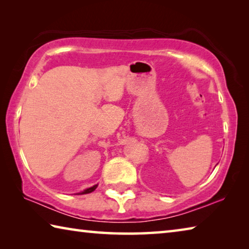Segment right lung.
I'll return each instance as SVG.
<instances>
[{
	"instance_id": "1",
	"label": "right lung",
	"mask_w": 249,
	"mask_h": 249,
	"mask_svg": "<svg viewBox=\"0 0 249 249\" xmlns=\"http://www.w3.org/2000/svg\"><path fill=\"white\" fill-rule=\"evenodd\" d=\"M97 186L98 185H94L93 187H90V188H87V189H85V190H83V191H81V193H77L76 195H86V194H90V193H93V191L97 188Z\"/></svg>"
}]
</instances>
